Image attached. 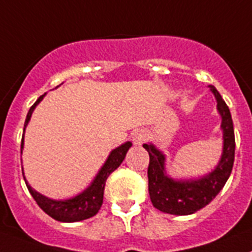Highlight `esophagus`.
I'll return each mask as SVG.
<instances>
[{
    "label": "esophagus",
    "mask_w": 252,
    "mask_h": 252,
    "mask_svg": "<svg viewBox=\"0 0 252 252\" xmlns=\"http://www.w3.org/2000/svg\"><path fill=\"white\" fill-rule=\"evenodd\" d=\"M145 140H147V134L143 130L136 131L132 136V141H134L135 145H141L143 143H145Z\"/></svg>",
    "instance_id": "1"
}]
</instances>
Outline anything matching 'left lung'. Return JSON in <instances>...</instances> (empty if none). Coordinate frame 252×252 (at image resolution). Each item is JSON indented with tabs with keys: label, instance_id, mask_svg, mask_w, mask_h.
<instances>
[{
	"label": "left lung",
	"instance_id": "left-lung-1",
	"mask_svg": "<svg viewBox=\"0 0 252 252\" xmlns=\"http://www.w3.org/2000/svg\"><path fill=\"white\" fill-rule=\"evenodd\" d=\"M216 95L217 107L222 117L223 153L218 165L209 175L196 180H173L165 173V156L153 144H144L149 153V195L154 208L175 216H189L206 206L222 190L231 176L234 162V131L231 112L216 88L210 85Z\"/></svg>",
	"mask_w": 252,
	"mask_h": 252
}]
</instances>
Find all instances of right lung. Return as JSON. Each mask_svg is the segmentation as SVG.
<instances>
[{
  "label": "right lung",
  "mask_w": 252,
  "mask_h": 252,
  "mask_svg": "<svg viewBox=\"0 0 252 252\" xmlns=\"http://www.w3.org/2000/svg\"><path fill=\"white\" fill-rule=\"evenodd\" d=\"M46 94H43L38 98L35 103H34L32 107H30L29 112L27 115V120H25V124H24V131L27 127L28 122H29L30 117H32V113H33L34 108L36 107V104L43 99V96ZM132 144L130 141L122 144L121 147L116 148L111 152V154L108 156L105 163L103 164V167L100 168V171L98 172V175L95 176L94 181L92 182L89 188L87 190H84L83 192L76 195L75 197H71L67 200H52L48 199V197L43 196L42 193L36 192L35 190L30 188V185H28L27 180H25V184H27V188L29 190V192L32 193V196L34 197V200L36 201V204L39 205L40 209L44 213H47L49 217H52L53 219L59 220V222H79V220H84V219H88L90 217H94L96 213L99 212L100 206L103 204V193H104V186L105 181L108 176L111 175L112 172L117 169L120 167L122 162H124L125 157H126V153L130 149ZM24 148V135L23 140H21V153H23ZM24 176V172H23Z\"/></svg>",
  "instance_id": "add662e5"
}]
</instances>
